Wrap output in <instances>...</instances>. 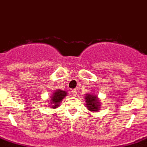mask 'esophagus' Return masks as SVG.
Segmentation results:
<instances>
[{
    "label": "esophagus",
    "mask_w": 147,
    "mask_h": 147,
    "mask_svg": "<svg viewBox=\"0 0 147 147\" xmlns=\"http://www.w3.org/2000/svg\"><path fill=\"white\" fill-rule=\"evenodd\" d=\"M71 93H72V95H73V96H76V95H77V90H76V89L71 90Z\"/></svg>",
    "instance_id": "34e87169"
}]
</instances>
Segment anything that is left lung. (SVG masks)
I'll return each instance as SVG.
<instances>
[{"mask_svg": "<svg viewBox=\"0 0 147 147\" xmlns=\"http://www.w3.org/2000/svg\"><path fill=\"white\" fill-rule=\"evenodd\" d=\"M84 97H85L86 105H87L88 110L92 111L94 113L98 112V110L100 108V103L99 99L97 98V96L94 95L92 94H86V96Z\"/></svg>", "mask_w": 147, "mask_h": 147, "instance_id": "left-lung-1", "label": "left lung"}]
</instances>
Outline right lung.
<instances>
[{
	"label": "right lung",
	"instance_id": "right-lung-1",
	"mask_svg": "<svg viewBox=\"0 0 147 147\" xmlns=\"http://www.w3.org/2000/svg\"><path fill=\"white\" fill-rule=\"evenodd\" d=\"M67 95L66 91L64 90H61L58 89L55 91L53 94V95L51 97V107L52 109L57 108V106H59L61 103V101L63 100V99H64L65 96Z\"/></svg>",
	"mask_w": 147,
	"mask_h": 147
}]
</instances>
